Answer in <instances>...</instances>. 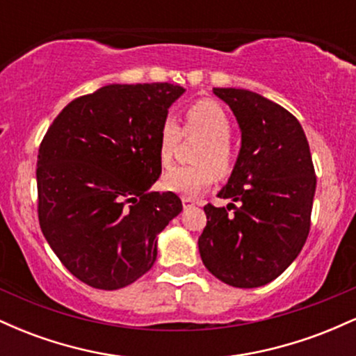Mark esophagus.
<instances>
[{
	"label": "esophagus",
	"mask_w": 356,
	"mask_h": 356,
	"mask_svg": "<svg viewBox=\"0 0 356 356\" xmlns=\"http://www.w3.org/2000/svg\"><path fill=\"white\" fill-rule=\"evenodd\" d=\"M192 204H194V199H191V197H182V206H184V207H191Z\"/></svg>",
	"instance_id": "1"
}]
</instances>
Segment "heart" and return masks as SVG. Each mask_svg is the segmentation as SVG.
Wrapping results in <instances>:
<instances>
[{"label": "heart", "instance_id": "heart-1", "mask_svg": "<svg viewBox=\"0 0 356 356\" xmlns=\"http://www.w3.org/2000/svg\"><path fill=\"white\" fill-rule=\"evenodd\" d=\"M186 130L199 132L207 138L197 154V165H177L162 177L167 191L186 197H195L216 181V170L226 175L232 169V150L229 138L232 125L227 113L212 100H199L186 110ZM182 137V130L174 117H165L159 130V159L162 165L172 162L175 149Z\"/></svg>", "mask_w": 356, "mask_h": 356}]
</instances>
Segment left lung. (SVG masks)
<instances>
[{
	"label": "left lung",
	"instance_id": "8db88e82",
	"mask_svg": "<svg viewBox=\"0 0 356 356\" xmlns=\"http://www.w3.org/2000/svg\"><path fill=\"white\" fill-rule=\"evenodd\" d=\"M214 93L238 120L241 150L218 194L231 202L204 206L199 252L222 283L257 288L276 280L308 238L316 189L312 152L303 127L281 105L243 88Z\"/></svg>",
	"mask_w": 356,
	"mask_h": 356
}]
</instances>
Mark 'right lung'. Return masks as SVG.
I'll list each match as a JSON object with an SVG mask.
<instances>
[{
	"instance_id": "right-lung-1",
	"label": "right lung",
	"mask_w": 356,
	"mask_h": 356,
	"mask_svg": "<svg viewBox=\"0 0 356 356\" xmlns=\"http://www.w3.org/2000/svg\"><path fill=\"white\" fill-rule=\"evenodd\" d=\"M172 83L107 85L67 105L44 134L36 186L43 236L73 276L97 289L154 266L157 234L182 211L162 172L159 130L182 93Z\"/></svg>"
}]
</instances>
